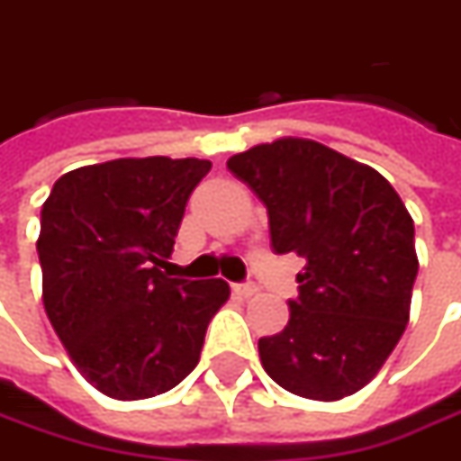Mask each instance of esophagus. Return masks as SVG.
<instances>
[{
  "mask_svg": "<svg viewBox=\"0 0 461 461\" xmlns=\"http://www.w3.org/2000/svg\"><path fill=\"white\" fill-rule=\"evenodd\" d=\"M231 291L240 295V298H252V295H258V285L255 283H237Z\"/></svg>",
  "mask_w": 461,
  "mask_h": 461,
  "instance_id": "obj_1",
  "label": "esophagus"
}]
</instances>
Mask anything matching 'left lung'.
I'll return each instance as SVG.
<instances>
[{
    "label": "left lung",
    "instance_id": "obj_1",
    "mask_svg": "<svg viewBox=\"0 0 461 461\" xmlns=\"http://www.w3.org/2000/svg\"><path fill=\"white\" fill-rule=\"evenodd\" d=\"M267 206L273 249L306 258L291 321L260 339L280 388L341 401L385 365L411 319L413 219L375 167L316 140L278 137L227 160Z\"/></svg>",
    "mask_w": 461,
    "mask_h": 461
}]
</instances>
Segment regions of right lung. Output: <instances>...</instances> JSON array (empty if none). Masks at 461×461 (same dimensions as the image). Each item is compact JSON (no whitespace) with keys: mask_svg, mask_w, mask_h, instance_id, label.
<instances>
[{"mask_svg":"<svg viewBox=\"0 0 461 461\" xmlns=\"http://www.w3.org/2000/svg\"><path fill=\"white\" fill-rule=\"evenodd\" d=\"M209 170L199 158H120L60 176L42 203V306L78 373L114 401L176 388L230 298L221 278L160 270Z\"/></svg>","mask_w":461,"mask_h":461,"instance_id":"right-lung-1","label":"right lung"}]
</instances>
